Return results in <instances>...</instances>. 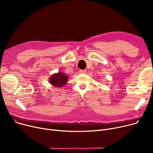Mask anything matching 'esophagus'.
Here are the masks:
<instances>
[{
  "label": "esophagus",
  "mask_w": 153,
  "mask_h": 153,
  "mask_svg": "<svg viewBox=\"0 0 153 153\" xmlns=\"http://www.w3.org/2000/svg\"><path fill=\"white\" fill-rule=\"evenodd\" d=\"M79 73L80 74H85L86 73V71H85V70H80L79 71Z\"/></svg>",
  "instance_id": "obj_1"
}]
</instances>
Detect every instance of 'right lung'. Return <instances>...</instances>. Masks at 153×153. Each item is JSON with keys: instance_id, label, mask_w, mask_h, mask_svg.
<instances>
[{"instance_id": "1", "label": "right lung", "mask_w": 153, "mask_h": 153, "mask_svg": "<svg viewBox=\"0 0 153 153\" xmlns=\"http://www.w3.org/2000/svg\"><path fill=\"white\" fill-rule=\"evenodd\" d=\"M69 77L62 72H59L57 74H54L49 79V82L55 87H62L65 85Z\"/></svg>"}]
</instances>
